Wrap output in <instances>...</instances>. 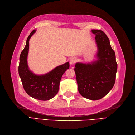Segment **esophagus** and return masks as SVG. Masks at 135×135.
Instances as JSON below:
<instances>
[{
    "instance_id": "esophagus-1",
    "label": "esophagus",
    "mask_w": 135,
    "mask_h": 135,
    "mask_svg": "<svg viewBox=\"0 0 135 135\" xmlns=\"http://www.w3.org/2000/svg\"><path fill=\"white\" fill-rule=\"evenodd\" d=\"M76 62V59L75 57H72L70 59V63L71 65H73Z\"/></svg>"
}]
</instances>
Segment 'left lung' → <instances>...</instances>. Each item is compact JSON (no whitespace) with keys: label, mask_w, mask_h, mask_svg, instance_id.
Listing matches in <instances>:
<instances>
[{"label":"left lung","mask_w":135,"mask_h":135,"mask_svg":"<svg viewBox=\"0 0 135 135\" xmlns=\"http://www.w3.org/2000/svg\"><path fill=\"white\" fill-rule=\"evenodd\" d=\"M92 32L95 35L98 60L91 64L77 63L74 71L80 94L86 99L97 100L107 95L113 88L117 63L114 51L104 32L92 30Z\"/></svg>","instance_id":"obj_1"}]
</instances>
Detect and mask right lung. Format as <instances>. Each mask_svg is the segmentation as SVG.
<instances>
[{"label":"right lung","mask_w":135,"mask_h":135,"mask_svg":"<svg viewBox=\"0 0 135 135\" xmlns=\"http://www.w3.org/2000/svg\"><path fill=\"white\" fill-rule=\"evenodd\" d=\"M36 30L28 36L25 48L20 57L18 72L23 88L32 98L46 101L53 98L58 92L60 81L63 73L70 67L69 62L60 65L48 73L36 75L28 69L27 57L29 50V40Z\"/></svg>","instance_id":"1"}]
</instances>
